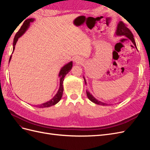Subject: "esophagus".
Instances as JSON below:
<instances>
[{
	"label": "esophagus",
	"mask_w": 150,
	"mask_h": 150,
	"mask_svg": "<svg viewBox=\"0 0 150 150\" xmlns=\"http://www.w3.org/2000/svg\"><path fill=\"white\" fill-rule=\"evenodd\" d=\"M74 62L76 63H77V64H81V63L83 62V59H82V58H81V57L77 56L74 58Z\"/></svg>",
	"instance_id": "1"
}]
</instances>
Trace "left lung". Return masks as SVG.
<instances>
[{
    "label": "left lung",
    "mask_w": 150,
    "mask_h": 150,
    "mask_svg": "<svg viewBox=\"0 0 150 150\" xmlns=\"http://www.w3.org/2000/svg\"><path fill=\"white\" fill-rule=\"evenodd\" d=\"M115 35H117V36H125V37H126L128 39H129L131 40V41L133 42L134 47L137 49V44H136L133 34L131 33V32L130 31V30L128 28H127L126 25L122 21H120L118 22V24H117L116 30V33H115ZM83 78H84V83L86 85V79H85L84 76H83ZM86 94H87V96H88V98L89 100L91 101H92L93 103H95V104H99V105H102V106H108V105H109L108 104L104 103H103L100 101L98 100V99L95 98L93 96V95L89 93V91H88V90H86Z\"/></svg>",
    "instance_id": "1"
}]
</instances>
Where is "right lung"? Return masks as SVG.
<instances>
[{
  "instance_id": "right-lung-1",
  "label": "right lung",
  "mask_w": 150,
  "mask_h": 150,
  "mask_svg": "<svg viewBox=\"0 0 150 150\" xmlns=\"http://www.w3.org/2000/svg\"><path fill=\"white\" fill-rule=\"evenodd\" d=\"M34 20L35 19H33V18H30V19H26L24 21V24H22V25L21 26V28L19 29V30L16 33L15 37H14V39H13L12 53H13V51H14V49H15V46H16V44L17 42L18 39L21 38V36L25 33V31L28 30V28H29L30 22H34ZM11 57H12V55L10 57L9 62L11 59ZM72 62L71 61L69 62H68L67 64H65L61 69V70L59 71V78H60L59 88V89H58L57 92L55 96H54L50 101H47V102L44 103H42L41 104H39V105H36L35 106H37L38 108H48V107L55 105L56 104H57L59 101L61 100V99L62 96L63 90H64V88H63V85H62L63 84V81H64V77L66 76V75L72 69Z\"/></svg>"
}]
</instances>
